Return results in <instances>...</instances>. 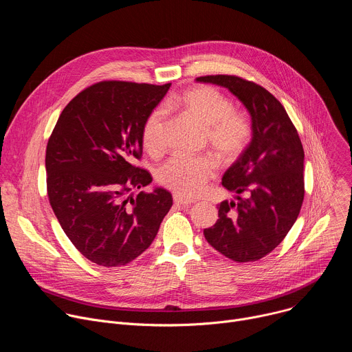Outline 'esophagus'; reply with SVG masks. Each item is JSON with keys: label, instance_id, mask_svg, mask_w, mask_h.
Wrapping results in <instances>:
<instances>
[{"label": "esophagus", "instance_id": "34e87169", "mask_svg": "<svg viewBox=\"0 0 352 352\" xmlns=\"http://www.w3.org/2000/svg\"><path fill=\"white\" fill-rule=\"evenodd\" d=\"M174 204L177 205V206H182V208H185V206H189L190 204H193V202H190V200H186V199H184L182 196H179V195H174Z\"/></svg>", "mask_w": 352, "mask_h": 352}]
</instances>
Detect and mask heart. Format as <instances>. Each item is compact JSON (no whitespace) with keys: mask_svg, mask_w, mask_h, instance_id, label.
Returning a JSON list of instances; mask_svg holds the SVG:
<instances>
[{"mask_svg":"<svg viewBox=\"0 0 352 352\" xmlns=\"http://www.w3.org/2000/svg\"><path fill=\"white\" fill-rule=\"evenodd\" d=\"M178 107L205 128L206 142L219 160H236L252 138L249 120L235 110L230 98L212 86H195L168 104ZM166 110L159 107L150 113L142 129V142L148 153L163 150V126ZM217 164L210 156H174L157 170V181L182 197H193L216 175Z\"/></svg>","mask_w":352,"mask_h":352,"instance_id":"heart-1","label":"heart"}]
</instances>
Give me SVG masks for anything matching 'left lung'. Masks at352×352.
I'll return each instance as SVG.
<instances>
[{"mask_svg": "<svg viewBox=\"0 0 352 352\" xmlns=\"http://www.w3.org/2000/svg\"><path fill=\"white\" fill-rule=\"evenodd\" d=\"M197 82L228 89L250 114L252 140L224 173L235 200L219 206L206 241L226 258L243 263L269 255L294 226L304 202V147L285 109L265 87L234 75Z\"/></svg>", "mask_w": 352, "mask_h": 352, "instance_id": "1", "label": "left lung"}]
</instances>
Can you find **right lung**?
<instances>
[{
    "label": "right lung",
    "instance_id": "right-lung-1",
    "mask_svg": "<svg viewBox=\"0 0 352 352\" xmlns=\"http://www.w3.org/2000/svg\"><path fill=\"white\" fill-rule=\"evenodd\" d=\"M171 83L104 80L63 110L45 150L47 195L64 232L90 262L117 267L136 259L157 235L173 196L152 182L142 157V129Z\"/></svg>",
    "mask_w": 352,
    "mask_h": 352
}]
</instances>
